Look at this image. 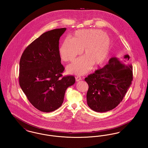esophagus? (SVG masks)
Returning a JSON list of instances; mask_svg holds the SVG:
<instances>
[{"label":"esophagus","instance_id":"34e87169","mask_svg":"<svg viewBox=\"0 0 148 148\" xmlns=\"http://www.w3.org/2000/svg\"><path fill=\"white\" fill-rule=\"evenodd\" d=\"M75 80H76L77 82H79V81H80V80H82V77H79V76H77V77H75Z\"/></svg>","mask_w":148,"mask_h":148}]
</instances>
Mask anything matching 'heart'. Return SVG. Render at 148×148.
<instances>
[{"mask_svg":"<svg viewBox=\"0 0 148 148\" xmlns=\"http://www.w3.org/2000/svg\"><path fill=\"white\" fill-rule=\"evenodd\" d=\"M110 48V38L103 31L84 29L76 31L74 38H66L60 48L59 53L64 62H72L82 54L84 49V56L79 58L68 67L69 73L83 75L91 69L92 65L98 66L104 63Z\"/></svg>","mask_w":148,"mask_h":148,"instance_id":"heart-1","label":"heart"}]
</instances>
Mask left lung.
<instances>
[{"instance_id":"left-lung-1","label":"left lung","mask_w":148,"mask_h":148,"mask_svg":"<svg viewBox=\"0 0 148 148\" xmlns=\"http://www.w3.org/2000/svg\"><path fill=\"white\" fill-rule=\"evenodd\" d=\"M133 80L132 65L116 57L103 68L85 78L89 85L87 104L92 110L103 113L116 107L125 97Z\"/></svg>"}]
</instances>
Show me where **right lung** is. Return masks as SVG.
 <instances>
[{"instance_id":"obj_1","label":"right lung","mask_w":148,"mask_h":148,"mask_svg":"<svg viewBox=\"0 0 148 148\" xmlns=\"http://www.w3.org/2000/svg\"><path fill=\"white\" fill-rule=\"evenodd\" d=\"M66 29L47 32L24 51L19 63V85L30 103L49 113L62 105L66 89L75 82L73 76L62 77L59 41Z\"/></svg>"}]
</instances>
